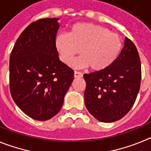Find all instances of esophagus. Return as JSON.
I'll use <instances>...</instances> for the list:
<instances>
[{
  "mask_svg": "<svg viewBox=\"0 0 151 151\" xmlns=\"http://www.w3.org/2000/svg\"><path fill=\"white\" fill-rule=\"evenodd\" d=\"M82 76H83V74H82V73H80V72H77V71L74 72L75 78H82Z\"/></svg>",
  "mask_w": 151,
  "mask_h": 151,
  "instance_id": "obj_1",
  "label": "esophagus"
}]
</instances>
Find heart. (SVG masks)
I'll return each instance as SVG.
<instances>
[{
  "mask_svg": "<svg viewBox=\"0 0 151 151\" xmlns=\"http://www.w3.org/2000/svg\"><path fill=\"white\" fill-rule=\"evenodd\" d=\"M120 36L109 29L92 23L75 24L69 34L60 33L55 38V46L63 63L70 64L81 50L82 56L71 64L74 67H88L99 72L110 67L122 49Z\"/></svg>",
  "mask_w": 151,
  "mask_h": 151,
  "instance_id": "heart-1",
  "label": "heart"
}]
</instances>
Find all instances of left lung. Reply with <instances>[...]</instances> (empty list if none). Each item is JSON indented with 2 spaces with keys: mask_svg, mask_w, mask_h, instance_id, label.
<instances>
[{
  "mask_svg": "<svg viewBox=\"0 0 151 151\" xmlns=\"http://www.w3.org/2000/svg\"><path fill=\"white\" fill-rule=\"evenodd\" d=\"M85 104L97 120L113 122L125 116L135 102L141 85V66L135 45L125 37L115 62L103 71L84 75Z\"/></svg>",
  "mask_w": 151,
  "mask_h": 151,
  "instance_id": "8db88e82",
  "label": "left lung"
}]
</instances>
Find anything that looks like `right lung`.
<instances>
[{
  "mask_svg": "<svg viewBox=\"0 0 151 151\" xmlns=\"http://www.w3.org/2000/svg\"><path fill=\"white\" fill-rule=\"evenodd\" d=\"M58 18L33 22L21 33L10 57V90L16 104L33 119L45 121L59 113L74 78L60 60L55 38Z\"/></svg>",
  "mask_w": 151,
  "mask_h": 151,
  "instance_id": "add662e5",
  "label": "right lung"
}]
</instances>
